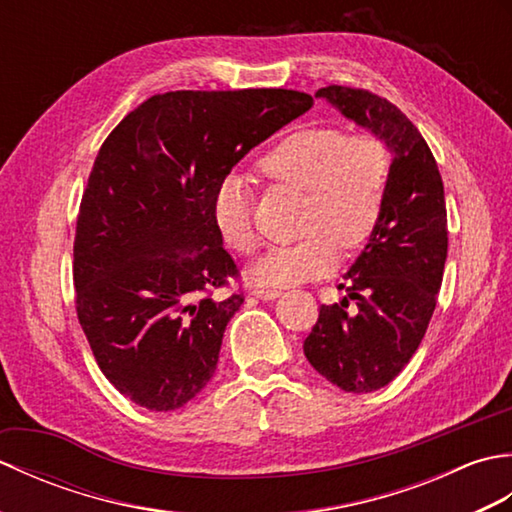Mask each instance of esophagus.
I'll return each instance as SVG.
<instances>
[{
    "label": "esophagus",
    "mask_w": 512,
    "mask_h": 512,
    "mask_svg": "<svg viewBox=\"0 0 512 512\" xmlns=\"http://www.w3.org/2000/svg\"><path fill=\"white\" fill-rule=\"evenodd\" d=\"M250 295L253 297H257V299H264V301H273V299H277L281 292L279 290H264V288H253L250 290Z\"/></svg>",
    "instance_id": "34e87169"
}]
</instances>
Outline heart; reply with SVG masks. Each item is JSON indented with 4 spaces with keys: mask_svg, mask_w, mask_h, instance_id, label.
Segmentation results:
<instances>
[{
    "mask_svg": "<svg viewBox=\"0 0 512 512\" xmlns=\"http://www.w3.org/2000/svg\"><path fill=\"white\" fill-rule=\"evenodd\" d=\"M259 167L268 178L306 191L308 235L275 246L250 266L257 286H292L328 275L347 250L365 244L383 215L391 178V156L374 134L347 136L334 125L303 127L270 147ZM213 222L224 244L237 253L257 246L253 206L244 178L228 176L213 195Z\"/></svg>",
    "mask_w": 512,
    "mask_h": 512,
    "instance_id": "obj_1",
    "label": "heart"
}]
</instances>
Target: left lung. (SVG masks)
I'll return each mask as SVG.
<instances>
[{"mask_svg": "<svg viewBox=\"0 0 512 512\" xmlns=\"http://www.w3.org/2000/svg\"><path fill=\"white\" fill-rule=\"evenodd\" d=\"M314 96L391 151L385 209L343 275L347 295L341 303L321 306L303 343L310 365L332 385L367 394L402 372L436 310L449 246L444 187L429 145L396 105L343 85L321 88Z\"/></svg>", "mask_w": 512, "mask_h": 512, "instance_id": "8db88e82", "label": "left lung"}]
</instances>
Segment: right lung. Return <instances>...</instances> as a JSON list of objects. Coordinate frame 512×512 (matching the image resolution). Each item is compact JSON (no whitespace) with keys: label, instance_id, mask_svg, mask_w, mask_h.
Wrapping results in <instances>:
<instances>
[{"label":"right lung","instance_id":"1","mask_svg":"<svg viewBox=\"0 0 512 512\" xmlns=\"http://www.w3.org/2000/svg\"><path fill=\"white\" fill-rule=\"evenodd\" d=\"M312 107L295 90L167 92L105 138L74 237L76 314L105 378L136 405L173 411L209 383L242 295L213 195L250 149Z\"/></svg>","mask_w":512,"mask_h":512}]
</instances>
